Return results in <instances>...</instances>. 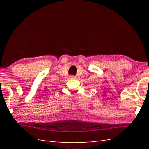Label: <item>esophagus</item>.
I'll use <instances>...</instances> for the list:
<instances>
[{
	"label": "esophagus",
	"mask_w": 149,
	"mask_h": 149,
	"mask_svg": "<svg viewBox=\"0 0 149 149\" xmlns=\"http://www.w3.org/2000/svg\"><path fill=\"white\" fill-rule=\"evenodd\" d=\"M70 78L71 79H75V78H76L74 76H72V75L70 76Z\"/></svg>",
	"instance_id": "1"
}]
</instances>
